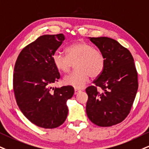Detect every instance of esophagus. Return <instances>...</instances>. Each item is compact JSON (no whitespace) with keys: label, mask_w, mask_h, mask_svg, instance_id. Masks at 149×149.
Instances as JSON below:
<instances>
[{"label":"esophagus","mask_w":149,"mask_h":149,"mask_svg":"<svg viewBox=\"0 0 149 149\" xmlns=\"http://www.w3.org/2000/svg\"><path fill=\"white\" fill-rule=\"evenodd\" d=\"M81 90H79V89H77V88H75L74 89V94L75 95L78 94V93H81Z\"/></svg>","instance_id":"esophagus-1"}]
</instances>
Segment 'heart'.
Listing matches in <instances>:
<instances>
[{
  "instance_id": "1",
  "label": "heart",
  "mask_w": 149,
  "mask_h": 149,
  "mask_svg": "<svg viewBox=\"0 0 149 149\" xmlns=\"http://www.w3.org/2000/svg\"><path fill=\"white\" fill-rule=\"evenodd\" d=\"M65 55L56 52L52 56L54 67L61 72L68 73L74 63V71L63 79L65 85L81 88L88 81L90 76L99 77L106 64L104 55L91 43L75 42L66 47Z\"/></svg>"
}]
</instances>
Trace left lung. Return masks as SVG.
I'll list each match as a JSON object with an SVG mask.
<instances>
[{"label":"left lung","mask_w":149,"mask_h":149,"mask_svg":"<svg viewBox=\"0 0 149 149\" xmlns=\"http://www.w3.org/2000/svg\"><path fill=\"white\" fill-rule=\"evenodd\" d=\"M90 40L104 55L106 64L95 86L86 89V113L95 124L108 127L122 122L131 111L138 88L137 72L131 53L115 39L104 36Z\"/></svg>","instance_id":"8db88e82"}]
</instances>
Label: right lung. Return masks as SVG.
Instances as JSON below:
<instances>
[{"label": "right lung", "mask_w": 149, "mask_h": 149, "mask_svg": "<svg viewBox=\"0 0 149 149\" xmlns=\"http://www.w3.org/2000/svg\"><path fill=\"white\" fill-rule=\"evenodd\" d=\"M65 40L63 34L43 35L22 49L16 59L13 88L17 105L31 122L54 128L68 116L66 102L74 95L72 86L52 88L60 74L52 56Z\"/></svg>", "instance_id": "obj_1"}]
</instances>
